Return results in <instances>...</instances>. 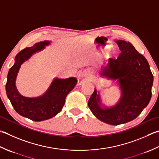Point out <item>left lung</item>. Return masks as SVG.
<instances>
[{
  "instance_id": "8db88e82",
  "label": "left lung",
  "mask_w": 159,
  "mask_h": 159,
  "mask_svg": "<svg viewBox=\"0 0 159 159\" xmlns=\"http://www.w3.org/2000/svg\"><path fill=\"white\" fill-rule=\"evenodd\" d=\"M116 43L120 54L117 58H109L101 75L117 80L121 90L120 100L113 107L102 108L100 96L95 88L88 101L93 114L112 125L129 122L142 112L151 99L154 80L148 61L132 43L122 40H116Z\"/></svg>"
}]
</instances>
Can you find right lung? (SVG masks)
Here are the masks:
<instances>
[{
    "instance_id": "1",
    "label": "right lung",
    "mask_w": 159,
    "mask_h": 159,
    "mask_svg": "<svg viewBox=\"0 0 159 159\" xmlns=\"http://www.w3.org/2000/svg\"><path fill=\"white\" fill-rule=\"evenodd\" d=\"M50 42L45 40L36 43L31 48H26L18 52L15 63L9 70L5 89L7 97L18 114L34 121H42L51 119L61 111L65 98L77 83L76 78L54 79L44 94L36 98L22 96L16 87V79L20 65L32 54L42 50Z\"/></svg>"
}]
</instances>
